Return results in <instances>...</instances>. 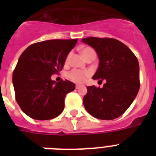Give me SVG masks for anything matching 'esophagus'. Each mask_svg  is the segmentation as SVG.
I'll use <instances>...</instances> for the list:
<instances>
[{
    "mask_svg": "<svg viewBox=\"0 0 156 156\" xmlns=\"http://www.w3.org/2000/svg\"><path fill=\"white\" fill-rule=\"evenodd\" d=\"M80 87H81L80 85H79V84L76 85V89H79V88H80Z\"/></svg>",
    "mask_w": 156,
    "mask_h": 156,
    "instance_id": "34e87169",
    "label": "esophagus"
}]
</instances>
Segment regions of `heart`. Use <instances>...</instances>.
Here are the masks:
<instances>
[{"mask_svg": "<svg viewBox=\"0 0 156 156\" xmlns=\"http://www.w3.org/2000/svg\"><path fill=\"white\" fill-rule=\"evenodd\" d=\"M81 53L83 54V55L84 56L85 58H87L89 55H90L91 53H95V51H94L93 48L86 47V48H83L81 49ZM69 56L70 55H68L67 57H66V63L69 62ZM90 74H91V73L89 70H81L74 69L69 72L68 74H67V76H68L70 80L73 81V82L77 83H83L86 81L88 77L90 76Z\"/></svg>", "mask_w": 156, "mask_h": 156, "instance_id": "obj_1", "label": "heart"}]
</instances>
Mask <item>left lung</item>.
Segmentation results:
<instances>
[{
  "label": "left lung",
  "mask_w": 156,
  "mask_h": 156,
  "mask_svg": "<svg viewBox=\"0 0 156 156\" xmlns=\"http://www.w3.org/2000/svg\"><path fill=\"white\" fill-rule=\"evenodd\" d=\"M82 41L98 56L99 66L93 79L106 81L102 88L87 87L84 108L97 119L118 118L130 106L140 88L137 57L126 45L113 38L87 37Z\"/></svg>",
  "instance_id": "1"
}]
</instances>
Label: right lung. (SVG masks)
I'll use <instances>...</instances> for the list:
<instances>
[{
	"label": "right lung",
	"mask_w": 156,
	"mask_h": 156,
	"mask_svg": "<svg viewBox=\"0 0 156 156\" xmlns=\"http://www.w3.org/2000/svg\"><path fill=\"white\" fill-rule=\"evenodd\" d=\"M77 39L49 40L31 44L23 52L12 75L16 99L25 114L37 120L62 112L66 94L75 90L69 80L55 83L51 76L62 69Z\"/></svg>",
	"instance_id": "add662e5"
}]
</instances>
